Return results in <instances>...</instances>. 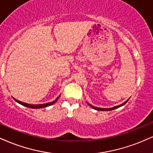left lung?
I'll use <instances>...</instances> for the list:
<instances>
[{
    "instance_id": "1",
    "label": "left lung",
    "mask_w": 153,
    "mask_h": 153,
    "mask_svg": "<svg viewBox=\"0 0 153 153\" xmlns=\"http://www.w3.org/2000/svg\"><path fill=\"white\" fill-rule=\"evenodd\" d=\"M128 100H129V99H128V100H127L126 101V102H123V103H122L121 105H120L115 106V107H113V108H97V107H95V106H93V105H91L88 103V102H87V103H88V105H89L91 106L92 108H93V109H95V110H100V111H110V110H115V109H116V108H120V107H121V106L124 105L126 104V102H128Z\"/></svg>"
}]
</instances>
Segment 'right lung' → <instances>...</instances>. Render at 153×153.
<instances>
[{
	"instance_id": "obj_1",
	"label": "right lung",
	"mask_w": 153,
	"mask_h": 153,
	"mask_svg": "<svg viewBox=\"0 0 153 153\" xmlns=\"http://www.w3.org/2000/svg\"><path fill=\"white\" fill-rule=\"evenodd\" d=\"M13 98L14 99V100L16 101V102H17L18 103L22 105L27 107V108H33V109H37V108H45V107L50 106V105H51L54 104L55 102H56V101L58 100V99L59 98V96H58V97H57V98H56V100H55L54 101H53V102H48V103H45V104H39V105H31V104H28V103H25V102H21V101H19V100H16V99H15L14 97H13Z\"/></svg>"
}]
</instances>
